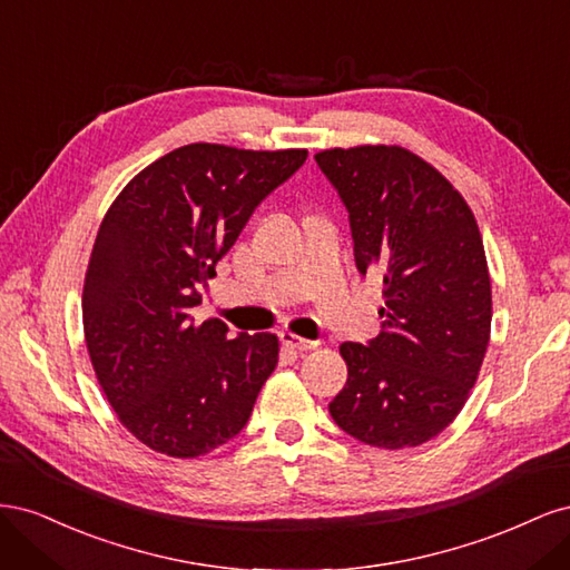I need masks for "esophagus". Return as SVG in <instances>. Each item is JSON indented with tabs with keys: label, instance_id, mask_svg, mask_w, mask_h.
I'll use <instances>...</instances> for the list:
<instances>
[{
	"label": "esophagus",
	"instance_id": "esophagus-1",
	"mask_svg": "<svg viewBox=\"0 0 570 570\" xmlns=\"http://www.w3.org/2000/svg\"><path fill=\"white\" fill-rule=\"evenodd\" d=\"M281 340H283L285 347L297 350V352H306V350H316V347H318V342L306 340V337L295 335V333H289V331H283V333H281Z\"/></svg>",
	"mask_w": 570,
	"mask_h": 570
}]
</instances>
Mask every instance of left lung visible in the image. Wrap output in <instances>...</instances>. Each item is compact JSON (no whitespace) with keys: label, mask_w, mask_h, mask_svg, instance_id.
I'll list each match as a JSON object with an SVG mask.
<instances>
[{"label":"left lung","mask_w":570,"mask_h":570,"mask_svg":"<svg viewBox=\"0 0 570 570\" xmlns=\"http://www.w3.org/2000/svg\"><path fill=\"white\" fill-rule=\"evenodd\" d=\"M350 212L361 273L383 278L381 335L342 342L347 385L331 416L358 442L406 450L440 435L488 352L492 285L478 220L459 189L400 145L316 154Z\"/></svg>","instance_id":"obj_1"}]
</instances>
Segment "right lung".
I'll list each match as a JSON object with an SVG mask.
<instances>
[{
  "instance_id": "add662e5",
  "label": "right lung",
  "mask_w": 570,
  "mask_h": 570,
  "mask_svg": "<svg viewBox=\"0 0 570 570\" xmlns=\"http://www.w3.org/2000/svg\"><path fill=\"white\" fill-rule=\"evenodd\" d=\"M306 154L185 145L142 168L101 218L82 285L85 344L118 421L149 450L197 459L226 444L278 366V335L230 337L189 308Z\"/></svg>"
}]
</instances>
